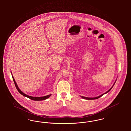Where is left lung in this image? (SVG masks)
Returning a JSON list of instances; mask_svg holds the SVG:
<instances>
[{
    "label": "left lung",
    "instance_id": "8db88e82",
    "mask_svg": "<svg viewBox=\"0 0 131 131\" xmlns=\"http://www.w3.org/2000/svg\"><path fill=\"white\" fill-rule=\"evenodd\" d=\"M116 81V80L114 82V84H113V85H112V87H111L107 91H106V92L105 93H104V94H102V95H101L100 96H98V97H93V98H89V97H83V96H80L82 98H83V99H86V100H95V99H98V98H99L100 97H102L103 95H104V94H105L107 93H108L112 89V87L113 86H114V84H115V82Z\"/></svg>",
    "mask_w": 131,
    "mask_h": 131
}]
</instances>
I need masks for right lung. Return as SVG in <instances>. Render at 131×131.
<instances>
[{
  "instance_id": "right-lung-1",
  "label": "right lung",
  "mask_w": 131,
  "mask_h": 131,
  "mask_svg": "<svg viewBox=\"0 0 131 131\" xmlns=\"http://www.w3.org/2000/svg\"><path fill=\"white\" fill-rule=\"evenodd\" d=\"M12 74V75L13 81H14V83H15V86H16V87L17 89L18 90V91H19V93L21 94L22 95L25 96L26 97L28 98H29L30 99L34 100V101H42V100H46L47 99L49 98L50 96L51 95V94H50V95H47V96H43V97H32V96H28V95L25 94L23 92H22V91L20 90V89H19V87H18V85H17L16 82L15 81V79H14V77H13V76L12 74Z\"/></svg>"
}]
</instances>
